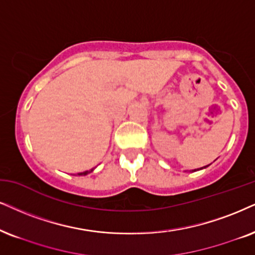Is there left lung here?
Wrapping results in <instances>:
<instances>
[{
  "instance_id": "1",
  "label": "left lung",
  "mask_w": 255,
  "mask_h": 255,
  "mask_svg": "<svg viewBox=\"0 0 255 255\" xmlns=\"http://www.w3.org/2000/svg\"><path fill=\"white\" fill-rule=\"evenodd\" d=\"M206 167H207V166H205V167H202V168H206ZM202 168H200V169H202ZM195 170H199V169H194V170H193V172H195Z\"/></svg>"
}]
</instances>
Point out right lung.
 <instances>
[{"instance_id": "1", "label": "right lung", "mask_w": 255, "mask_h": 255, "mask_svg": "<svg viewBox=\"0 0 255 255\" xmlns=\"http://www.w3.org/2000/svg\"><path fill=\"white\" fill-rule=\"evenodd\" d=\"M90 172H93V169H90V170H86V172H83V173H79V175H87V174L90 173Z\"/></svg>"}]
</instances>
